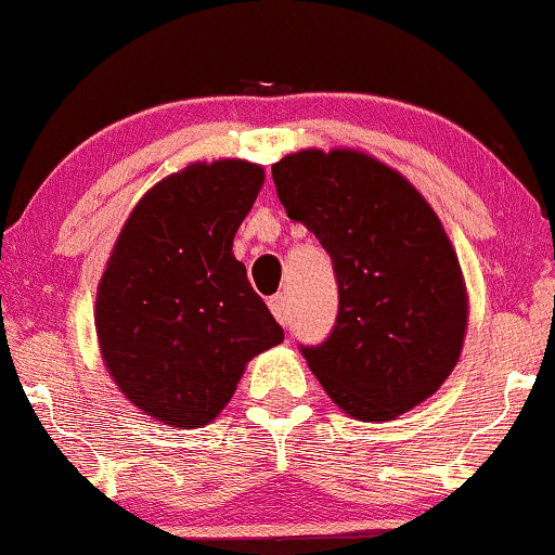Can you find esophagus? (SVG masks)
I'll use <instances>...</instances> for the list:
<instances>
[{
    "label": "esophagus",
    "instance_id": "34e87169",
    "mask_svg": "<svg viewBox=\"0 0 555 555\" xmlns=\"http://www.w3.org/2000/svg\"><path fill=\"white\" fill-rule=\"evenodd\" d=\"M269 307H271L273 318H276L279 323H282V325L289 323V299H286V295H273L269 299Z\"/></svg>",
    "mask_w": 555,
    "mask_h": 555
}]
</instances>
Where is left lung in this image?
<instances>
[{"label": "left lung", "mask_w": 555, "mask_h": 555, "mask_svg": "<svg viewBox=\"0 0 555 555\" xmlns=\"http://www.w3.org/2000/svg\"><path fill=\"white\" fill-rule=\"evenodd\" d=\"M271 176L338 284L336 325L302 357L338 409L390 422L439 390L463 349L468 297L444 227L409 180L362 152H295Z\"/></svg>", "instance_id": "left-lung-1"}]
</instances>
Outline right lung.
<instances>
[{
  "instance_id": "add662e5",
  "label": "right lung",
  "mask_w": 555,
  "mask_h": 555,
  "mask_svg": "<svg viewBox=\"0 0 555 555\" xmlns=\"http://www.w3.org/2000/svg\"><path fill=\"white\" fill-rule=\"evenodd\" d=\"M263 170L196 163L159 180L118 235L98 286L100 351L121 392L157 422L209 424L245 364L284 341L232 256Z\"/></svg>"
}]
</instances>
